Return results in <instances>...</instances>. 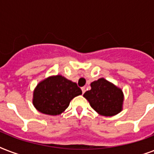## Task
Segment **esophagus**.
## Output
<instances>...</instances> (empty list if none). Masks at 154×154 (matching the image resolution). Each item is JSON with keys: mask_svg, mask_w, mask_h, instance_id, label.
<instances>
[{"mask_svg": "<svg viewBox=\"0 0 154 154\" xmlns=\"http://www.w3.org/2000/svg\"><path fill=\"white\" fill-rule=\"evenodd\" d=\"M82 94H85V87H82Z\"/></svg>", "mask_w": 154, "mask_h": 154, "instance_id": "34e87169", "label": "esophagus"}]
</instances>
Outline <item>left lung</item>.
Masks as SVG:
<instances>
[{"mask_svg": "<svg viewBox=\"0 0 154 154\" xmlns=\"http://www.w3.org/2000/svg\"><path fill=\"white\" fill-rule=\"evenodd\" d=\"M90 86L83 97L98 114L112 117L123 109L124 94L121 88L103 77L92 82Z\"/></svg>", "mask_w": 154, "mask_h": 154, "instance_id": "1", "label": "left lung"}]
</instances>
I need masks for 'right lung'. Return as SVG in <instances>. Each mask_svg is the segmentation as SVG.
I'll return each mask as SVG.
<instances>
[{
	"mask_svg": "<svg viewBox=\"0 0 154 154\" xmlns=\"http://www.w3.org/2000/svg\"><path fill=\"white\" fill-rule=\"evenodd\" d=\"M82 94L77 83L61 75H53L37 85L32 94V105L47 115H60L69 107L71 100Z\"/></svg>",
	"mask_w": 154,
	"mask_h": 154,
	"instance_id": "1",
	"label": "right lung"
}]
</instances>
